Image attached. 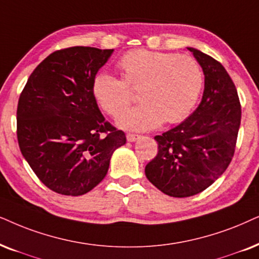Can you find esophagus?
I'll use <instances>...</instances> for the list:
<instances>
[{
    "mask_svg": "<svg viewBox=\"0 0 259 259\" xmlns=\"http://www.w3.org/2000/svg\"><path fill=\"white\" fill-rule=\"evenodd\" d=\"M126 138L128 142H136V140H138L140 138L139 134H136V133H127L126 134Z\"/></svg>",
    "mask_w": 259,
    "mask_h": 259,
    "instance_id": "obj_1",
    "label": "esophagus"
}]
</instances>
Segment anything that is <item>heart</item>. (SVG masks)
I'll return each instance as SVG.
<instances>
[{"label":"heart","instance_id":"b5f03b06","mask_svg":"<svg viewBox=\"0 0 259 259\" xmlns=\"http://www.w3.org/2000/svg\"><path fill=\"white\" fill-rule=\"evenodd\" d=\"M122 78L97 73L93 94L110 116L122 113L140 90L142 103L121 114L117 123L126 130L146 131L163 121L183 120L199 99L203 73L197 60L189 55L132 50L117 62Z\"/></svg>","mask_w":259,"mask_h":259}]
</instances>
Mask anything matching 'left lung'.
Returning a JSON list of instances; mask_svg holds the SVG:
<instances>
[{
  "instance_id": "1",
  "label": "left lung",
  "mask_w": 259,
  "mask_h": 259,
  "mask_svg": "<svg viewBox=\"0 0 259 259\" xmlns=\"http://www.w3.org/2000/svg\"><path fill=\"white\" fill-rule=\"evenodd\" d=\"M204 73L199 107L179 126L156 136L158 153L145 166L147 180L166 195H196L219 179L236 150L241 107L232 78L221 63L188 48Z\"/></svg>"
}]
</instances>
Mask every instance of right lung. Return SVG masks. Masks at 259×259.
Wrapping results in <instances>:
<instances>
[{
  "instance_id": "1",
  "label": "right lung",
  "mask_w": 259,
  "mask_h": 259,
  "mask_svg": "<svg viewBox=\"0 0 259 259\" xmlns=\"http://www.w3.org/2000/svg\"><path fill=\"white\" fill-rule=\"evenodd\" d=\"M114 50L73 46L46 57L20 95L16 134L38 179L62 195L88 193L105 179L126 136L100 112L93 80Z\"/></svg>"
}]
</instances>
